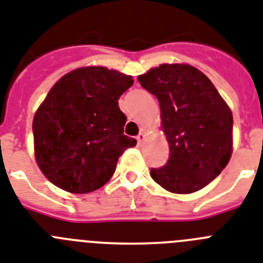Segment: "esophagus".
Masks as SVG:
<instances>
[{
  "label": "esophagus",
  "instance_id": "1",
  "mask_svg": "<svg viewBox=\"0 0 263 263\" xmlns=\"http://www.w3.org/2000/svg\"><path fill=\"white\" fill-rule=\"evenodd\" d=\"M138 143L139 144H143V143L145 142V140H147V134H145V131L144 129H142V132H140V134H139L138 135Z\"/></svg>",
  "mask_w": 263,
  "mask_h": 263
}]
</instances>
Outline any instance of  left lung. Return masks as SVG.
<instances>
[{
  "mask_svg": "<svg viewBox=\"0 0 263 263\" xmlns=\"http://www.w3.org/2000/svg\"><path fill=\"white\" fill-rule=\"evenodd\" d=\"M160 105L170 159L149 175L174 194H191L222 173L233 154V114L210 79L189 64H162L138 76Z\"/></svg>",
  "mask_w": 263,
  "mask_h": 263,
  "instance_id": "left-lung-1",
  "label": "left lung"
}]
</instances>
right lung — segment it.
I'll return each instance as SVG.
<instances>
[{
	"label": "right lung",
	"instance_id": "obj_1",
	"mask_svg": "<svg viewBox=\"0 0 263 263\" xmlns=\"http://www.w3.org/2000/svg\"><path fill=\"white\" fill-rule=\"evenodd\" d=\"M132 84L119 70L81 67L50 88L33 118L34 158L50 183L87 194L111 179L121 154L136 145L118 101Z\"/></svg>",
	"mask_w": 263,
	"mask_h": 263
}]
</instances>
